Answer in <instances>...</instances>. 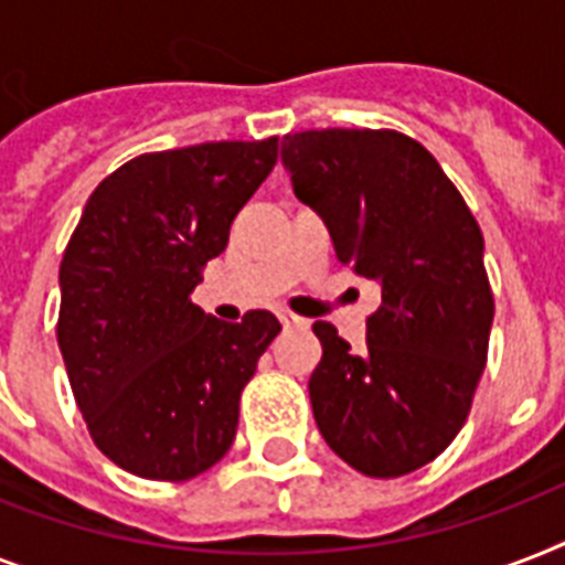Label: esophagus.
<instances>
[{"label": "esophagus", "instance_id": "obj_1", "mask_svg": "<svg viewBox=\"0 0 565 565\" xmlns=\"http://www.w3.org/2000/svg\"><path fill=\"white\" fill-rule=\"evenodd\" d=\"M278 319H281L284 328H305V326H308L305 319L296 317V313H290V310H281V313H278Z\"/></svg>", "mask_w": 565, "mask_h": 565}]
</instances>
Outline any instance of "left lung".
Segmentation results:
<instances>
[{
	"label": "left lung",
	"mask_w": 565,
	"mask_h": 565,
	"mask_svg": "<svg viewBox=\"0 0 565 565\" xmlns=\"http://www.w3.org/2000/svg\"><path fill=\"white\" fill-rule=\"evenodd\" d=\"M281 161L337 260L381 284L363 352L331 322L313 326L319 434L370 478L413 472L463 428L487 366L495 301L481 228L437 158L390 128L287 135Z\"/></svg>",
	"instance_id": "left-lung-1"
}]
</instances>
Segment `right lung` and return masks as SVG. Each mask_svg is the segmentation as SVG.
I'll use <instances>...</instances> for the list:
<instances>
[{
	"label": "right lung",
	"instance_id": "right-lung-1",
	"mask_svg": "<svg viewBox=\"0 0 565 565\" xmlns=\"http://www.w3.org/2000/svg\"><path fill=\"white\" fill-rule=\"evenodd\" d=\"M275 161L278 137L140 154L93 190L66 243L70 386L102 455L137 478L190 481L234 443L239 393L281 322H220L190 292Z\"/></svg>",
	"mask_w": 565,
	"mask_h": 565
}]
</instances>
